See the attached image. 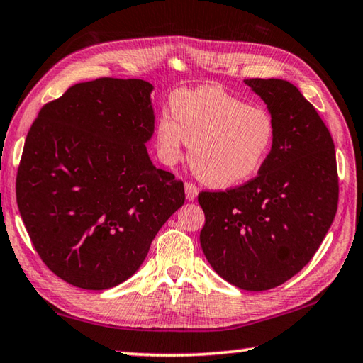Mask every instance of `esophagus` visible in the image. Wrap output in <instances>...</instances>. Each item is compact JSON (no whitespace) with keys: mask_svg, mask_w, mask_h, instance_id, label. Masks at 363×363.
<instances>
[{"mask_svg":"<svg viewBox=\"0 0 363 363\" xmlns=\"http://www.w3.org/2000/svg\"><path fill=\"white\" fill-rule=\"evenodd\" d=\"M196 195H198V189H196L195 184L186 182V198H187V200L189 201H194L195 198H196Z\"/></svg>","mask_w":363,"mask_h":363,"instance_id":"esophagus-1","label":"esophagus"}]
</instances>
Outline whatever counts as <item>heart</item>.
<instances>
[{
	"mask_svg": "<svg viewBox=\"0 0 363 363\" xmlns=\"http://www.w3.org/2000/svg\"><path fill=\"white\" fill-rule=\"evenodd\" d=\"M172 106L155 125L160 159L174 165L190 141V167L208 186H239L259 172L272 151L277 127L271 113L217 86L176 92Z\"/></svg>",
	"mask_w": 363,
	"mask_h": 363,
	"instance_id": "1",
	"label": "heart"
}]
</instances>
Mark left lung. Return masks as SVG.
Listing matches in <instances>:
<instances>
[{"label":"left lung","instance_id":"left-lung-1","mask_svg":"<svg viewBox=\"0 0 363 363\" xmlns=\"http://www.w3.org/2000/svg\"><path fill=\"white\" fill-rule=\"evenodd\" d=\"M271 113L277 133L258 176L226 191H201L200 244L231 285L266 291L313 258L337 214L335 146L315 106L293 83L244 80Z\"/></svg>","mask_w":363,"mask_h":363}]
</instances>
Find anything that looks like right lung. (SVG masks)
<instances>
[{
    "label": "right lung",
    "instance_id": "right-lung-1",
    "mask_svg": "<svg viewBox=\"0 0 363 363\" xmlns=\"http://www.w3.org/2000/svg\"><path fill=\"white\" fill-rule=\"evenodd\" d=\"M152 89L137 78L74 84L28 132L20 216L47 267L77 288L108 289L132 277L186 200L182 181L147 154Z\"/></svg>",
    "mask_w": 363,
    "mask_h": 363
}]
</instances>
